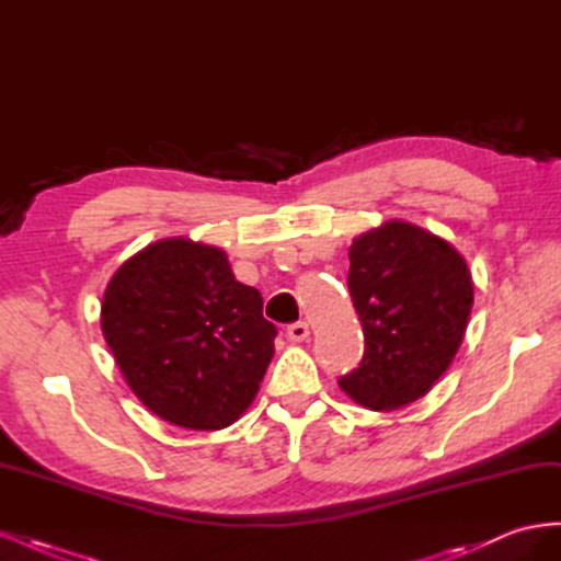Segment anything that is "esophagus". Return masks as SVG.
Instances as JSON below:
<instances>
[{
  "label": "esophagus",
  "mask_w": 561,
  "mask_h": 561,
  "mask_svg": "<svg viewBox=\"0 0 561 561\" xmlns=\"http://www.w3.org/2000/svg\"><path fill=\"white\" fill-rule=\"evenodd\" d=\"M287 339H290V342H295V344H299V342H304V339L309 336V325L304 320H299V322H293V325H287Z\"/></svg>",
  "instance_id": "1"
}]
</instances>
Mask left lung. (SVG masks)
Here are the masks:
<instances>
[{
    "label": "left lung",
    "mask_w": 561,
    "mask_h": 561,
    "mask_svg": "<svg viewBox=\"0 0 561 561\" xmlns=\"http://www.w3.org/2000/svg\"><path fill=\"white\" fill-rule=\"evenodd\" d=\"M348 260L365 351L339 386L369 410H398L426 396L461 346L472 307L470 271L454 245L407 222L363 233Z\"/></svg>",
    "instance_id": "obj_1"
}]
</instances>
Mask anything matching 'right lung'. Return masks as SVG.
<instances>
[{"label":"right lung","instance_id":"add662e5","mask_svg":"<svg viewBox=\"0 0 561 561\" xmlns=\"http://www.w3.org/2000/svg\"><path fill=\"white\" fill-rule=\"evenodd\" d=\"M100 322L133 393L192 431L227 428L248 410L278 334L227 254L186 239L159 241L118 268Z\"/></svg>","mask_w":561,"mask_h":561}]
</instances>
